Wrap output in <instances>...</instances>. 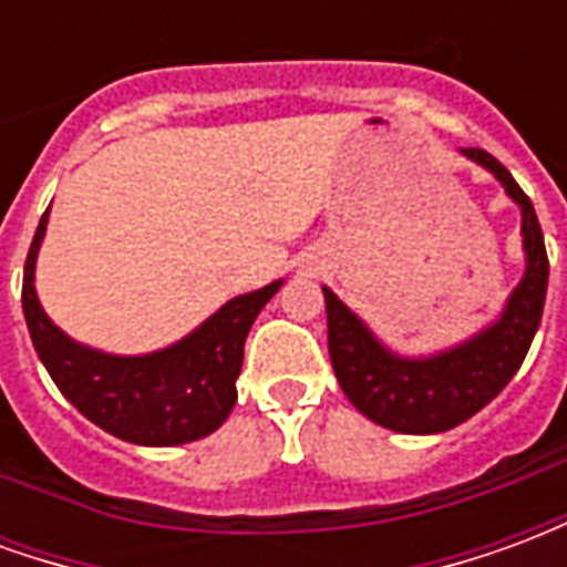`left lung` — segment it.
Instances as JSON below:
<instances>
[{
	"label": "left lung",
	"instance_id": "obj_1",
	"mask_svg": "<svg viewBox=\"0 0 567 567\" xmlns=\"http://www.w3.org/2000/svg\"><path fill=\"white\" fill-rule=\"evenodd\" d=\"M471 161L483 163L495 173L504 190L523 206V243L528 255L523 282L507 300V309L488 331L467 340L452 352L425 361L394 358L382 349L370 331L358 321L355 312L340 303L331 288H324L328 307V352L340 389L346 398L373 419L377 425L392 427L401 434H437L462 425L464 419L480 413L498 398L501 389L525 361V352L535 340L537 324L547 300L549 260L544 234L537 224L535 206L507 173L483 148H464Z\"/></svg>",
	"mask_w": 567,
	"mask_h": 567
}]
</instances>
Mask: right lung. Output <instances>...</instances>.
Returning <instances> with one entry per match:
<instances>
[{
  "label": "right lung",
  "mask_w": 567,
  "mask_h": 567,
  "mask_svg": "<svg viewBox=\"0 0 567 567\" xmlns=\"http://www.w3.org/2000/svg\"><path fill=\"white\" fill-rule=\"evenodd\" d=\"M44 224L48 215H42L32 236L20 297L32 346L69 404L93 425L140 446L190 443L221 427L236 404V377L243 370L248 328L282 282L234 297L199 331L163 352L140 358L103 355L72 343L39 307L32 270Z\"/></svg>",
  "instance_id": "right-lung-1"
}]
</instances>
